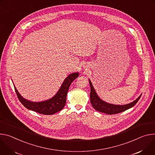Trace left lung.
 Instances as JSON below:
<instances>
[{
    "mask_svg": "<svg viewBox=\"0 0 155 155\" xmlns=\"http://www.w3.org/2000/svg\"><path fill=\"white\" fill-rule=\"evenodd\" d=\"M89 84L91 86V94H90V98H91V102L92 107L95 108V110L104 113L108 114H115L119 113H121L124 111L132 107H133L137 103L141 97V95L136 99L133 102L130 103L129 104L124 105H116L108 104L101 100L97 95L93 85L89 80Z\"/></svg>",
    "mask_w": 155,
    "mask_h": 155,
    "instance_id": "obj_1",
    "label": "left lung"
}]
</instances>
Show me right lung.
I'll use <instances>...</instances> for the list:
<instances>
[{"label":"right lung","mask_w":155,"mask_h":155,"mask_svg":"<svg viewBox=\"0 0 155 155\" xmlns=\"http://www.w3.org/2000/svg\"><path fill=\"white\" fill-rule=\"evenodd\" d=\"M79 76L78 73L69 75L64 81L61 88L57 94L51 99L42 102H31L23 98L15 87V90L22 105L28 110H32L40 114L49 115L61 111L65 106L66 95L73 81Z\"/></svg>","instance_id":"right-lung-1"}]
</instances>
